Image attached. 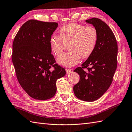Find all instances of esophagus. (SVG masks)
Listing matches in <instances>:
<instances>
[{
	"mask_svg": "<svg viewBox=\"0 0 132 132\" xmlns=\"http://www.w3.org/2000/svg\"><path fill=\"white\" fill-rule=\"evenodd\" d=\"M65 70H66V73L67 74H69V73H71V72H72V70H71L69 69H66Z\"/></svg>",
	"mask_w": 132,
	"mask_h": 132,
	"instance_id": "obj_1",
	"label": "esophagus"
}]
</instances>
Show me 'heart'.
I'll use <instances>...</instances> for the list:
<instances>
[{
    "mask_svg": "<svg viewBox=\"0 0 132 132\" xmlns=\"http://www.w3.org/2000/svg\"><path fill=\"white\" fill-rule=\"evenodd\" d=\"M60 36L53 34L50 39L52 53L59 55L69 44L70 52L64 53L57 58L59 64L67 67L74 66L81 58L90 56L95 49L98 39L97 29L93 27L71 23L64 26Z\"/></svg>",
    "mask_w": 132,
    "mask_h": 132,
    "instance_id": "heart-1",
    "label": "heart"
}]
</instances>
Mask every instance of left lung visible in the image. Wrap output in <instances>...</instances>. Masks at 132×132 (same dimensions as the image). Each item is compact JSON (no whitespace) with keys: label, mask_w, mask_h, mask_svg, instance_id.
<instances>
[{"label":"left lung","mask_w":132,"mask_h":132,"mask_svg":"<svg viewBox=\"0 0 132 132\" xmlns=\"http://www.w3.org/2000/svg\"><path fill=\"white\" fill-rule=\"evenodd\" d=\"M86 22L97 29L98 39L92 55L74 70L79 75L80 80L73 90L80 100L93 102L101 97L112 84L117 67L118 45L114 34L105 22L96 18Z\"/></svg>","instance_id":"8db88e82"}]
</instances>
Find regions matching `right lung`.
<instances>
[{
	"label": "right lung",
	"mask_w": 132,
	"mask_h": 132,
	"mask_svg": "<svg viewBox=\"0 0 132 132\" xmlns=\"http://www.w3.org/2000/svg\"><path fill=\"white\" fill-rule=\"evenodd\" d=\"M58 26L55 22L29 20L13 41L12 62L18 80L27 93L37 100L54 97L56 80L66 73L51 54L50 39Z\"/></svg>",
	"instance_id": "add662e5"
}]
</instances>
